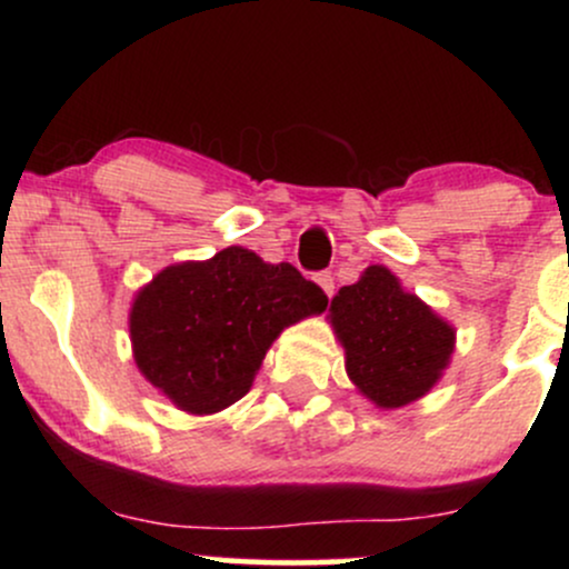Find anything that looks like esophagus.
Returning <instances> with one entry per match:
<instances>
[{
    "label": "esophagus",
    "mask_w": 569,
    "mask_h": 569,
    "mask_svg": "<svg viewBox=\"0 0 569 569\" xmlns=\"http://www.w3.org/2000/svg\"><path fill=\"white\" fill-rule=\"evenodd\" d=\"M316 283L321 286L326 297H331V293H335V278H331V272H318V276H316Z\"/></svg>",
    "instance_id": "esophagus-1"
}]
</instances>
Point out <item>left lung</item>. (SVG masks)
<instances>
[{"mask_svg":"<svg viewBox=\"0 0 569 569\" xmlns=\"http://www.w3.org/2000/svg\"><path fill=\"white\" fill-rule=\"evenodd\" d=\"M329 323L345 350V371L377 409L420 401L452 363L455 326L385 264H369L331 299Z\"/></svg>","mask_w":569,"mask_h":569,"instance_id":"8db88e82","label":"left lung"}]
</instances>
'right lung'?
<instances>
[{
  "label": "right lung",
  "instance_id": "right-lung-1",
  "mask_svg": "<svg viewBox=\"0 0 569 569\" xmlns=\"http://www.w3.org/2000/svg\"><path fill=\"white\" fill-rule=\"evenodd\" d=\"M329 299L289 262L243 246L176 262L136 291L128 329L143 380L187 415H217L251 390L267 350Z\"/></svg>",
  "mask_w": 569,
  "mask_h": 569
}]
</instances>
